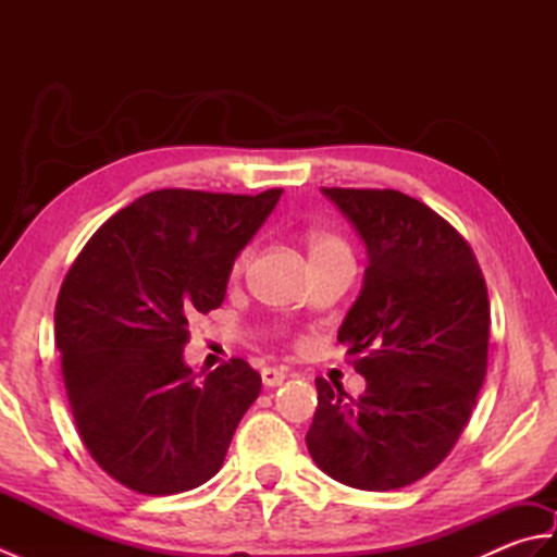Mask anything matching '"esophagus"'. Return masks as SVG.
<instances>
[{
    "mask_svg": "<svg viewBox=\"0 0 557 557\" xmlns=\"http://www.w3.org/2000/svg\"><path fill=\"white\" fill-rule=\"evenodd\" d=\"M260 377H263L265 387H277V385L285 383L287 371L285 369H272V366H268V369L260 371Z\"/></svg>",
    "mask_w": 557,
    "mask_h": 557,
    "instance_id": "34e87169",
    "label": "esophagus"
}]
</instances>
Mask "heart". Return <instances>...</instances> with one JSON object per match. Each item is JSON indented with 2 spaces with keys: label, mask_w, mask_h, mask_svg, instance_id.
Instances as JSON below:
<instances>
[{
  "label": "heart",
  "mask_w": 557,
  "mask_h": 557,
  "mask_svg": "<svg viewBox=\"0 0 557 557\" xmlns=\"http://www.w3.org/2000/svg\"><path fill=\"white\" fill-rule=\"evenodd\" d=\"M306 246H309L311 260L339 258V256L351 258L347 242L342 239V236H337V234H333V232H325V230H313V232H309V236H306ZM248 258H251V248H244V251L239 253V258H236L234 270H236V272L244 270V265L248 263Z\"/></svg>",
  "instance_id": "heart-1"
}]
</instances>
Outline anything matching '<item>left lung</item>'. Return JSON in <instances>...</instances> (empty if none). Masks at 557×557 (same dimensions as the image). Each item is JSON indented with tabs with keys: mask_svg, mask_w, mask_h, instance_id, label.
I'll return each instance as SVG.
<instances>
[{
	"mask_svg": "<svg viewBox=\"0 0 557 557\" xmlns=\"http://www.w3.org/2000/svg\"><path fill=\"white\" fill-rule=\"evenodd\" d=\"M366 244L361 294L337 333L366 377L351 399L315 377L306 433L327 476L395 491L455 447L486 377L491 304L479 260L453 224L393 188H323Z\"/></svg>",
	"mask_w": 557,
	"mask_h": 557,
	"instance_id": "left-lung-1",
	"label": "left lung"
}]
</instances>
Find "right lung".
Listing matches in <instances>:
<instances>
[{
    "mask_svg": "<svg viewBox=\"0 0 557 557\" xmlns=\"http://www.w3.org/2000/svg\"><path fill=\"white\" fill-rule=\"evenodd\" d=\"M280 196L150 191L66 272L54 339L69 407L90 457L122 486L174 495L220 471L260 375L232 359L198 377L184 363L188 321L220 309L236 256Z\"/></svg>",
    "mask_w": 557,
    "mask_h": 557,
    "instance_id": "1",
    "label": "right lung"
}]
</instances>
